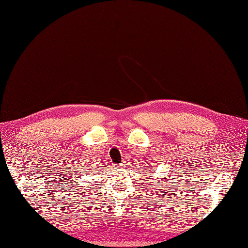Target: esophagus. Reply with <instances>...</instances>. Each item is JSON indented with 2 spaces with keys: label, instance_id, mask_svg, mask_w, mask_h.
<instances>
[{
  "label": "esophagus",
  "instance_id": "1",
  "mask_svg": "<svg viewBox=\"0 0 248 248\" xmlns=\"http://www.w3.org/2000/svg\"><path fill=\"white\" fill-rule=\"evenodd\" d=\"M123 165H124V164H116V165H115V167L120 168V167H123Z\"/></svg>",
  "mask_w": 248,
  "mask_h": 248
}]
</instances>
